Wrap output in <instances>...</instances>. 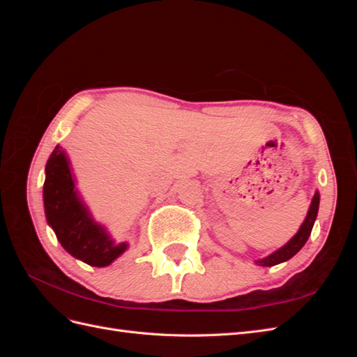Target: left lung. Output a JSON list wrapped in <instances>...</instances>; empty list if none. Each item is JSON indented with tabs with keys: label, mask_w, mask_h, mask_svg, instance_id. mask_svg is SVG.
<instances>
[{
	"label": "left lung",
	"mask_w": 357,
	"mask_h": 357,
	"mask_svg": "<svg viewBox=\"0 0 357 357\" xmlns=\"http://www.w3.org/2000/svg\"><path fill=\"white\" fill-rule=\"evenodd\" d=\"M319 202H320V195L319 192H316L314 198H312L311 201V207L308 210V214L307 218L304 220V223H302L301 229L298 231V234L291 238L286 245H283L282 248H278L277 252H274L273 255H269L268 257L265 259H261V261H257L256 264L261 265V266H274L277 264H282V262H286L289 261V259L291 256H295L302 245H304L308 240V236L311 234V229H312V225H314V220L317 218V211H319Z\"/></svg>",
	"instance_id": "left-lung-1"
}]
</instances>
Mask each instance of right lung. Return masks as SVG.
Segmentation results:
<instances>
[{
  "instance_id": "right-lung-1",
  "label": "right lung",
  "mask_w": 357,
  "mask_h": 357,
  "mask_svg": "<svg viewBox=\"0 0 357 357\" xmlns=\"http://www.w3.org/2000/svg\"><path fill=\"white\" fill-rule=\"evenodd\" d=\"M45 211L56 238L74 257L92 266H107L126 250L116 244L91 214L74 190V180L62 147L56 146L46 164L43 188Z\"/></svg>"
}]
</instances>
